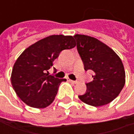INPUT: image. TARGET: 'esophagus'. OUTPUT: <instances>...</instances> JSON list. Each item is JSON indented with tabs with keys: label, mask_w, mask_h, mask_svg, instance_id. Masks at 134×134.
Listing matches in <instances>:
<instances>
[{
	"label": "esophagus",
	"mask_w": 134,
	"mask_h": 134,
	"mask_svg": "<svg viewBox=\"0 0 134 134\" xmlns=\"http://www.w3.org/2000/svg\"><path fill=\"white\" fill-rule=\"evenodd\" d=\"M70 82H72V83H73V84H77L78 82L77 81H74V80H70Z\"/></svg>",
	"instance_id": "obj_1"
}]
</instances>
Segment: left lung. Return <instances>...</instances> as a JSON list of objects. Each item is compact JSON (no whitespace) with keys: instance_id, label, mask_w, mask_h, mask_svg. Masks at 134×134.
<instances>
[{"instance_id":"1","label":"left lung","mask_w":134,"mask_h":134,"mask_svg":"<svg viewBox=\"0 0 134 134\" xmlns=\"http://www.w3.org/2000/svg\"><path fill=\"white\" fill-rule=\"evenodd\" d=\"M74 38L85 70L94 72L93 81L86 84V93L79 96V98L92 106L108 104L120 94L126 82L121 58L111 48L96 38L82 34H75Z\"/></svg>"}]
</instances>
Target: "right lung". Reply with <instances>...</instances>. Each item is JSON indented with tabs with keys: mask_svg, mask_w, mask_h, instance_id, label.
Instances as JSON below:
<instances>
[{
	"mask_svg": "<svg viewBox=\"0 0 134 134\" xmlns=\"http://www.w3.org/2000/svg\"><path fill=\"white\" fill-rule=\"evenodd\" d=\"M76 46L72 36L52 35L26 48L13 65L10 81L16 95L29 106L44 108L52 103L62 82L48 70L64 49Z\"/></svg>",
	"mask_w": 134,
	"mask_h": 134,
	"instance_id": "right-lung-1",
	"label": "right lung"
}]
</instances>
